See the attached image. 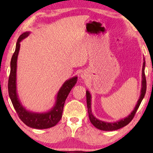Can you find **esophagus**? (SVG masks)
Here are the masks:
<instances>
[{
  "instance_id": "obj_1",
  "label": "esophagus",
  "mask_w": 153,
  "mask_h": 153,
  "mask_svg": "<svg viewBox=\"0 0 153 153\" xmlns=\"http://www.w3.org/2000/svg\"><path fill=\"white\" fill-rule=\"evenodd\" d=\"M81 79H86L88 78V74L86 72H83L81 74Z\"/></svg>"
}]
</instances>
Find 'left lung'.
<instances>
[{"label": "left lung", "mask_w": 153, "mask_h": 153, "mask_svg": "<svg viewBox=\"0 0 153 153\" xmlns=\"http://www.w3.org/2000/svg\"><path fill=\"white\" fill-rule=\"evenodd\" d=\"M144 62L143 63V68H142V83H141V95H140L139 99L138 100L137 105H136L133 111L129 114L128 116L126 118L121 119L120 120L117 121V122L114 123H107L104 122V121H102L100 120H98L93 116L92 114L91 111V93H89L88 91H86V102H87V107H88V113L89 119L91 120L92 124L95 126L96 128L100 129V130L103 131H114L116 130V129H120L122 127L126 126L128 125L129 123L132 120L134 115L137 112L138 108H139L140 104H141L142 100H143L144 96H145L146 92V79L145 76V65L146 62L145 60L143 59Z\"/></svg>", "instance_id": "8db88e82"}]
</instances>
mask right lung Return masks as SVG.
<instances>
[{
	"instance_id": "obj_1",
	"label": "right lung",
	"mask_w": 153,
	"mask_h": 153,
	"mask_svg": "<svg viewBox=\"0 0 153 153\" xmlns=\"http://www.w3.org/2000/svg\"><path fill=\"white\" fill-rule=\"evenodd\" d=\"M30 34L29 32L23 33L16 42L15 51L12 55L10 62V74L8 80V93L14 109L19 117L27 126L35 129H47L55 126L62 118V111L65 102L68 97L72 88L76 85L77 76H74L67 80L58 91L55 105L49 111L46 113H35L26 110L22 105L16 93V62L19 51L20 49V42Z\"/></svg>"
}]
</instances>
